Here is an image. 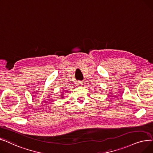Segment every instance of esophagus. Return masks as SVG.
Segmentation results:
<instances>
[{"mask_svg": "<svg viewBox=\"0 0 153 153\" xmlns=\"http://www.w3.org/2000/svg\"><path fill=\"white\" fill-rule=\"evenodd\" d=\"M77 85H78V86H82L83 85V82H78Z\"/></svg>", "mask_w": 153, "mask_h": 153, "instance_id": "esophagus-1", "label": "esophagus"}]
</instances>
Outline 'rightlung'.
Wrapping results in <instances>:
<instances>
[{
	"label": "right lung",
	"instance_id": "add662e5",
	"mask_svg": "<svg viewBox=\"0 0 153 153\" xmlns=\"http://www.w3.org/2000/svg\"><path fill=\"white\" fill-rule=\"evenodd\" d=\"M62 93H63V92H62ZM62 94V95H63V94ZM62 95H61V97H62V98H64V97H62Z\"/></svg>",
	"mask_w": 153,
	"mask_h": 153
}]
</instances>
